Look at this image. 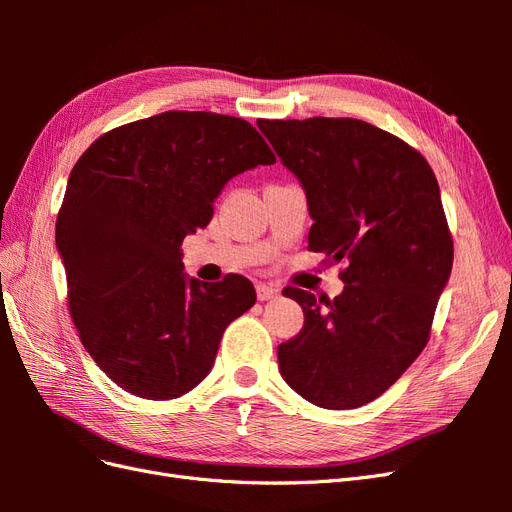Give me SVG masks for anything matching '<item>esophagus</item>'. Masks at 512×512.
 Listing matches in <instances>:
<instances>
[{
    "mask_svg": "<svg viewBox=\"0 0 512 512\" xmlns=\"http://www.w3.org/2000/svg\"><path fill=\"white\" fill-rule=\"evenodd\" d=\"M256 294H258V301H269V299H275L277 294H280V286H275V284H258L256 286Z\"/></svg>",
    "mask_w": 512,
    "mask_h": 512,
    "instance_id": "obj_1",
    "label": "esophagus"
}]
</instances>
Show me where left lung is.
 <instances>
[{
    "mask_svg": "<svg viewBox=\"0 0 512 512\" xmlns=\"http://www.w3.org/2000/svg\"><path fill=\"white\" fill-rule=\"evenodd\" d=\"M258 128L303 185L309 247L348 262L333 301L284 290L305 322L277 346L280 374L314 406L359 408L423 352L453 269L436 175L401 138L359 119H258Z\"/></svg>",
    "mask_w": 512,
    "mask_h": 512,
    "instance_id": "obj_1",
    "label": "left lung"
}]
</instances>
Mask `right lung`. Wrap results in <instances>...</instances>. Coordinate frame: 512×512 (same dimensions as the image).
I'll list each match as a JSON object with an SVG mask.
<instances>
[{"mask_svg": "<svg viewBox=\"0 0 512 512\" xmlns=\"http://www.w3.org/2000/svg\"><path fill=\"white\" fill-rule=\"evenodd\" d=\"M275 164L252 123L166 111L102 134L74 164L55 241L85 350L123 391L175 399L203 382L228 324L256 303L243 275L183 271L181 243L224 185Z\"/></svg>", "mask_w": 512, "mask_h": 512, "instance_id": "obj_1", "label": "right lung"}]
</instances>
